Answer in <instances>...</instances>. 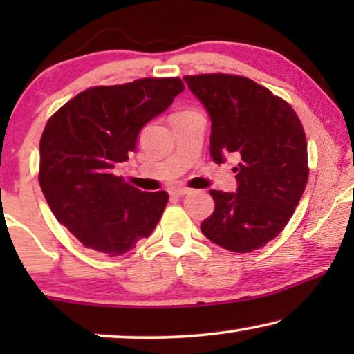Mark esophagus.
Masks as SVG:
<instances>
[{"instance_id":"esophagus-1","label":"esophagus","mask_w":354,"mask_h":354,"mask_svg":"<svg viewBox=\"0 0 354 354\" xmlns=\"http://www.w3.org/2000/svg\"><path fill=\"white\" fill-rule=\"evenodd\" d=\"M171 193H172V195H176V196H183V195H188V193H192V190H190V188H185V187H176V188H172Z\"/></svg>"}]
</instances>
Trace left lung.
Here are the masks:
<instances>
[{"label":"left lung","mask_w":354,"mask_h":354,"mask_svg":"<svg viewBox=\"0 0 354 354\" xmlns=\"http://www.w3.org/2000/svg\"><path fill=\"white\" fill-rule=\"evenodd\" d=\"M211 118V158L240 159L236 192L211 190L214 212L201 222L206 239L250 253L275 239L298 206L308 182V143L287 101L240 75H185Z\"/></svg>","instance_id":"8db88e82"}]
</instances>
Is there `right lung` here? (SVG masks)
<instances>
[{
  "mask_svg": "<svg viewBox=\"0 0 354 354\" xmlns=\"http://www.w3.org/2000/svg\"><path fill=\"white\" fill-rule=\"evenodd\" d=\"M178 77L93 86L48 120L40 140V187L53 214L85 248L109 256L151 235L169 195L114 176L135 151L145 124L182 93Z\"/></svg>",
  "mask_w": 354,
  "mask_h": 354,
  "instance_id": "right-lung-1",
  "label": "right lung"
}]
</instances>
